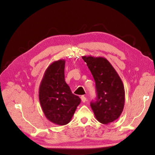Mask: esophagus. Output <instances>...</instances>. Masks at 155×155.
<instances>
[{
	"label": "esophagus",
	"mask_w": 155,
	"mask_h": 155,
	"mask_svg": "<svg viewBox=\"0 0 155 155\" xmlns=\"http://www.w3.org/2000/svg\"><path fill=\"white\" fill-rule=\"evenodd\" d=\"M81 101H82L83 103H85V102L87 101V97H86L85 96H81Z\"/></svg>",
	"instance_id": "obj_1"
}]
</instances>
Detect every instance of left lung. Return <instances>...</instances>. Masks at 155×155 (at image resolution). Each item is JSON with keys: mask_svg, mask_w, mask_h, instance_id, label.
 <instances>
[{"mask_svg": "<svg viewBox=\"0 0 155 155\" xmlns=\"http://www.w3.org/2000/svg\"><path fill=\"white\" fill-rule=\"evenodd\" d=\"M96 82L97 97L91 106L96 120L108 124L118 119L125 104L124 84L114 67L102 57L83 56Z\"/></svg>", "mask_w": 155, "mask_h": 155, "instance_id": "obj_1", "label": "left lung"}]
</instances>
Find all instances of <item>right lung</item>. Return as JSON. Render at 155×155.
I'll list each match as a JSON object with an SVG mask.
<instances>
[{
  "mask_svg": "<svg viewBox=\"0 0 155 155\" xmlns=\"http://www.w3.org/2000/svg\"><path fill=\"white\" fill-rule=\"evenodd\" d=\"M65 61L50 64L40 83L39 98L44 114L51 123L59 125L68 124L81 102L72 94L64 80Z\"/></svg>",
  "mask_w": 155,
  "mask_h": 155,
  "instance_id": "obj_1",
  "label": "right lung"
}]
</instances>
